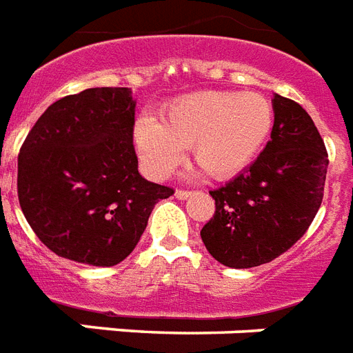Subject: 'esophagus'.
<instances>
[{
  "label": "esophagus",
  "instance_id": "esophagus-1",
  "mask_svg": "<svg viewBox=\"0 0 353 353\" xmlns=\"http://www.w3.org/2000/svg\"><path fill=\"white\" fill-rule=\"evenodd\" d=\"M174 196L179 200H185L188 196H191V191H184V190H176L174 191Z\"/></svg>",
  "mask_w": 353,
  "mask_h": 353
}]
</instances>
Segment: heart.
Masks as SVG:
<instances>
[{"mask_svg": "<svg viewBox=\"0 0 353 353\" xmlns=\"http://www.w3.org/2000/svg\"><path fill=\"white\" fill-rule=\"evenodd\" d=\"M273 128V107L259 92L208 91L179 98L160 114L138 118L132 138L143 169L168 179L191 148L215 180H228L256 159Z\"/></svg>", "mask_w": 353, "mask_h": 353, "instance_id": "heart-1", "label": "heart"}]
</instances>
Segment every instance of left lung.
<instances>
[{
  "mask_svg": "<svg viewBox=\"0 0 353 353\" xmlns=\"http://www.w3.org/2000/svg\"><path fill=\"white\" fill-rule=\"evenodd\" d=\"M272 138L255 162L210 194L215 215L200 236L228 268L272 262L306 233L323 202L328 153L310 114L275 94Z\"/></svg>",
  "mask_w": 353,
  "mask_h": 353,
  "instance_id": "8db88e82",
  "label": "left lung"
}]
</instances>
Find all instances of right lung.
<instances>
[{
    "label": "right lung",
    "mask_w": 353,
    "mask_h": 353,
    "mask_svg": "<svg viewBox=\"0 0 353 353\" xmlns=\"http://www.w3.org/2000/svg\"><path fill=\"white\" fill-rule=\"evenodd\" d=\"M132 92L94 87L54 101L18 157V199L56 255L114 266L140 241L154 204L174 193L138 173Z\"/></svg>",
    "instance_id": "obj_1"
}]
</instances>
